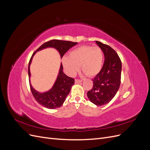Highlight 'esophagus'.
Segmentation results:
<instances>
[{
    "label": "esophagus",
    "instance_id": "34e87169",
    "mask_svg": "<svg viewBox=\"0 0 150 150\" xmlns=\"http://www.w3.org/2000/svg\"><path fill=\"white\" fill-rule=\"evenodd\" d=\"M82 82V80H80V79H75V83H81Z\"/></svg>",
    "mask_w": 150,
    "mask_h": 150
}]
</instances>
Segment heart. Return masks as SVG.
<instances>
[{
  "label": "heart",
  "mask_w": 150,
  "mask_h": 150,
  "mask_svg": "<svg viewBox=\"0 0 150 150\" xmlns=\"http://www.w3.org/2000/svg\"><path fill=\"white\" fill-rule=\"evenodd\" d=\"M103 59V52L99 47L83 46L70 52L69 57H64L62 61L69 76H74L81 66L86 75L94 76L101 70Z\"/></svg>",
  "instance_id": "obj_1"
}]
</instances>
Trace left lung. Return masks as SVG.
<instances>
[{
    "label": "left lung",
    "mask_w": 150,
    "mask_h": 150,
    "mask_svg": "<svg viewBox=\"0 0 150 150\" xmlns=\"http://www.w3.org/2000/svg\"><path fill=\"white\" fill-rule=\"evenodd\" d=\"M95 42L102 49L104 62L100 72L92 79L93 88L87 93V96L91 102L99 106L110 102L118 91L122 65L114 49L99 41Z\"/></svg>",
    "instance_id": "8db88e82"
}]
</instances>
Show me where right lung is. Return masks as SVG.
<instances>
[{"label":"right lung","mask_w":150,"mask_h":150,"mask_svg":"<svg viewBox=\"0 0 150 150\" xmlns=\"http://www.w3.org/2000/svg\"><path fill=\"white\" fill-rule=\"evenodd\" d=\"M78 44V42H74L66 40L53 39L48 42L44 43L33 53L29 61L28 66V74L30 79V65L33 60V56L36 52L40 50L48 47H53L56 49L59 53L61 57L64 55V54L72 47ZM63 66L61 63L59 71L57 78L54 83L52 88L48 91L44 93H39L35 90L30 83V87L32 94L35 99L39 104L42 106L48 109H55L61 107L65 101L66 97L70 93L71 87L74 84V79L70 77L66 76L63 72Z\"/></svg>","instance_id":"1"}]
</instances>
